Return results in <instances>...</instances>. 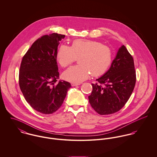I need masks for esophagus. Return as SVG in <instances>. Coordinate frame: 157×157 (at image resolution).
<instances>
[{"label":"esophagus","instance_id":"34e87169","mask_svg":"<svg viewBox=\"0 0 157 157\" xmlns=\"http://www.w3.org/2000/svg\"><path fill=\"white\" fill-rule=\"evenodd\" d=\"M80 85V83H71L72 86H78V85Z\"/></svg>","mask_w":157,"mask_h":157}]
</instances>
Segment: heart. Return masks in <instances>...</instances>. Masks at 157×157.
Instances as JSON below:
<instances>
[{
    "mask_svg": "<svg viewBox=\"0 0 157 157\" xmlns=\"http://www.w3.org/2000/svg\"><path fill=\"white\" fill-rule=\"evenodd\" d=\"M111 49L101 43L86 39H76L71 46L61 45L56 59L59 65L65 67L78 58L80 65L69 67L63 73V78L71 82L80 83L88 78L90 72L94 77L103 75L112 62Z\"/></svg>",
    "mask_w": 157,
    "mask_h": 157,
    "instance_id": "obj_1",
    "label": "heart"
}]
</instances>
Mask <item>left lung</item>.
I'll return each mask as SVG.
<instances>
[{"mask_svg": "<svg viewBox=\"0 0 157 157\" xmlns=\"http://www.w3.org/2000/svg\"><path fill=\"white\" fill-rule=\"evenodd\" d=\"M96 80L88 97L92 108L100 115L120 111L130 98L136 83L134 59L124 45L119 48L109 69Z\"/></svg>", "mask_w": 157, "mask_h": 157, "instance_id": "obj_1", "label": "left lung"}]
</instances>
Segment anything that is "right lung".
<instances>
[{
  "label": "right lung",
  "instance_id": "1",
  "mask_svg": "<svg viewBox=\"0 0 157 157\" xmlns=\"http://www.w3.org/2000/svg\"><path fill=\"white\" fill-rule=\"evenodd\" d=\"M65 35L52 33L36 40L23 57L19 76L20 88L26 101L37 112L50 114L63 104L71 87L59 81L56 59L59 42Z\"/></svg>",
  "mask_w": 157,
  "mask_h": 157
}]
</instances>
